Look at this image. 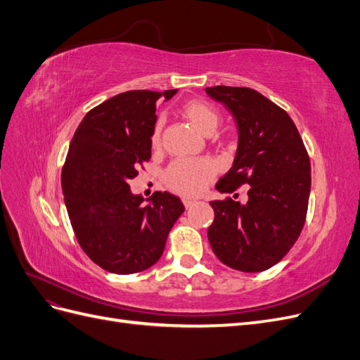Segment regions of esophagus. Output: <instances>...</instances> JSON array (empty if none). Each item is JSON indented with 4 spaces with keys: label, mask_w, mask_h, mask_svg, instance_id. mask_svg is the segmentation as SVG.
Segmentation results:
<instances>
[{
    "label": "esophagus",
    "mask_w": 360,
    "mask_h": 360,
    "mask_svg": "<svg viewBox=\"0 0 360 360\" xmlns=\"http://www.w3.org/2000/svg\"><path fill=\"white\" fill-rule=\"evenodd\" d=\"M183 204H184V207H186V209H189V207H192L195 204V201H192V200H183Z\"/></svg>",
    "instance_id": "1"
}]
</instances>
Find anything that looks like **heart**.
I'll return each instance as SVG.
<instances>
[{
  "label": "heart",
  "instance_id": "b5f03b06",
  "mask_svg": "<svg viewBox=\"0 0 360 360\" xmlns=\"http://www.w3.org/2000/svg\"><path fill=\"white\" fill-rule=\"evenodd\" d=\"M181 114L205 135L213 134L219 123V112L216 108L201 99L188 101L181 106ZM160 135L162 122H158L151 134V146L158 147L160 144ZM214 172L213 162L209 159H181L171 163L165 172V181L169 189L183 197H198L213 180Z\"/></svg>",
  "mask_w": 360,
  "mask_h": 360
}]
</instances>
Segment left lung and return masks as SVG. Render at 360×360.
Returning a JSON list of instances; mask_svg holds the SVG:
<instances>
[{
  "label": "left lung",
  "instance_id": "left-lung-1",
  "mask_svg": "<svg viewBox=\"0 0 360 360\" xmlns=\"http://www.w3.org/2000/svg\"><path fill=\"white\" fill-rule=\"evenodd\" d=\"M205 93L228 108L238 129L234 163L216 189L233 193L248 184L246 204L230 197L210 202V246L228 267L249 274L267 270L288 254L307 219L308 151L290 115L261 93L225 85Z\"/></svg>",
  "mask_w": 360,
  "mask_h": 360
}]
</instances>
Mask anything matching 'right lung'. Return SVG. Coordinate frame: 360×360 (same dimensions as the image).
<instances>
[{
  "label": "right lung",
  "mask_w": 360,
  "mask_h": 360,
  "mask_svg": "<svg viewBox=\"0 0 360 360\" xmlns=\"http://www.w3.org/2000/svg\"><path fill=\"white\" fill-rule=\"evenodd\" d=\"M176 93H120L86 112L72 138L61 171L69 219L84 252L111 274H138L158 263L184 212L169 192H155L146 205L129 188L151 158L156 102Z\"/></svg>",
  "instance_id": "add662e5"
}]
</instances>
